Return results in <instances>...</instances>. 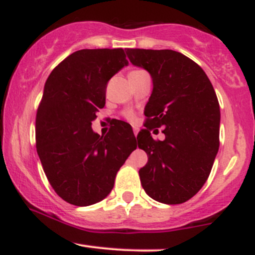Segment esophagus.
I'll return each instance as SVG.
<instances>
[{"label":"esophagus","instance_id":"1","mask_svg":"<svg viewBox=\"0 0 255 255\" xmlns=\"http://www.w3.org/2000/svg\"><path fill=\"white\" fill-rule=\"evenodd\" d=\"M136 134H137V128H134V135L136 136Z\"/></svg>","mask_w":255,"mask_h":255}]
</instances>
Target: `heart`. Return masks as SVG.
I'll use <instances>...</instances> for the list:
<instances>
[{
  "mask_svg": "<svg viewBox=\"0 0 255 255\" xmlns=\"http://www.w3.org/2000/svg\"><path fill=\"white\" fill-rule=\"evenodd\" d=\"M139 73H142V71H131L130 73H129V75H134V74H139Z\"/></svg>",
  "mask_w": 255,
  "mask_h": 255,
  "instance_id": "heart-1",
  "label": "heart"
}]
</instances>
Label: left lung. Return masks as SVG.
Masks as SVG:
<instances>
[{"label":"left lung","mask_w":255,"mask_h":255,"mask_svg":"<svg viewBox=\"0 0 255 255\" xmlns=\"http://www.w3.org/2000/svg\"><path fill=\"white\" fill-rule=\"evenodd\" d=\"M131 64L152 78L145 107V129L137 146L147 153L139 170L146 194L175 205L200 191L211 172L219 147L221 111L215 90L197 63L174 50H126ZM164 127L166 139L156 142L149 130Z\"/></svg>","instance_id":"1"}]
</instances>
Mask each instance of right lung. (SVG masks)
<instances>
[{
	"mask_svg": "<svg viewBox=\"0 0 255 255\" xmlns=\"http://www.w3.org/2000/svg\"><path fill=\"white\" fill-rule=\"evenodd\" d=\"M126 66L124 49H83L64 58L44 85L37 153L51 187L67 203L90 206L107 198L136 148L133 129L124 121L105 136L92 129L108 81Z\"/></svg>",
	"mask_w": 255,
	"mask_h": 255,
	"instance_id": "1",
	"label": "right lung"
}]
</instances>
